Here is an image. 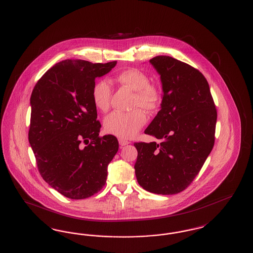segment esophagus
<instances>
[{
	"label": "esophagus",
	"mask_w": 253,
	"mask_h": 253,
	"mask_svg": "<svg viewBox=\"0 0 253 253\" xmlns=\"http://www.w3.org/2000/svg\"><path fill=\"white\" fill-rule=\"evenodd\" d=\"M119 142H120L121 146H126V145H128L130 143L128 140L123 139V138H120V139H119Z\"/></svg>",
	"instance_id": "esophagus-1"
}]
</instances>
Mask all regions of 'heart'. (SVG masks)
Here are the masks:
<instances>
[{
  "mask_svg": "<svg viewBox=\"0 0 253 253\" xmlns=\"http://www.w3.org/2000/svg\"><path fill=\"white\" fill-rule=\"evenodd\" d=\"M117 81L134 91L131 112H114L104 120L106 132L121 138H131L143 127L147 117L141 110L152 113L161 103V91L157 85L151 84L149 77L143 71L130 68L118 74ZM92 99L96 109L108 111L111 101V87L105 80H99L93 86Z\"/></svg>",
  "mask_w": 253,
  "mask_h": 253,
  "instance_id": "b5f03b06",
  "label": "heart"
}]
</instances>
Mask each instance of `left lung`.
<instances>
[{
    "mask_svg": "<svg viewBox=\"0 0 253 253\" xmlns=\"http://www.w3.org/2000/svg\"><path fill=\"white\" fill-rule=\"evenodd\" d=\"M160 75L161 109L145 133L161 142L134 143L138 184L150 193L175 194L198 174L214 145L217 112L203 74L169 56L150 60Z\"/></svg>",
    "mask_w": 253,
    "mask_h": 253,
    "instance_id": "obj_1",
    "label": "left lung"
}]
</instances>
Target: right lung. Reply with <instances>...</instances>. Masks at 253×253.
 <instances>
[{"mask_svg": "<svg viewBox=\"0 0 253 253\" xmlns=\"http://www.w3.org/2000/svg\"><path fill=\"white\" fill-rule=\"evenodd\" d=\"M116 64L62 60L32 91L29 143L43 180L65 197L84 199L99 192L119 150L116 136L98 135L101 124L92 99L96 78Z\"/></svg>", "mask_w": 253, "mask_h": 253, "instance_id": "1", "label": "right lung"}]
</instances>
